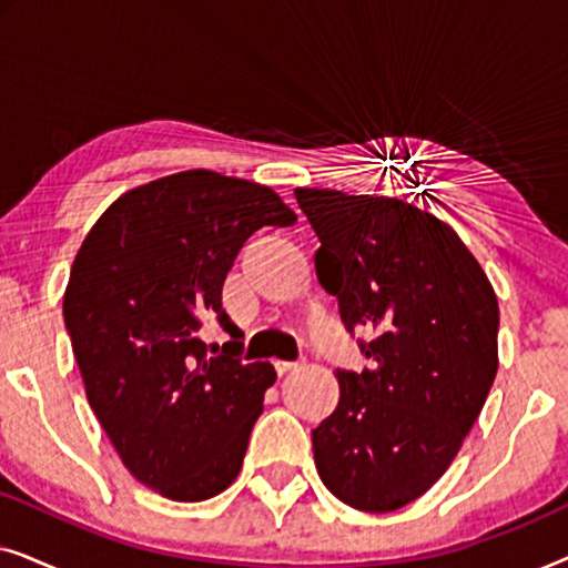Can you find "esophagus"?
I'll list each match as a JSON object with an SVG mask.
<instances>
[{
	"instance_id": "34e87169",
	"label": "esophagus",
	"mask_w": 568,
	"mask_h": 568,
	"mask_svg": "<svg viewBox=\"0 0 568 568\" xmlns=\"http://www.w3.org/2000/svg\"><path fill=\"white\" fill-rule=\"evenodd\" d=\"M274 367H276L278 375H286V372H294V369H297L300 364H297V362H276Z\"/></svg>"
}]
</instances>
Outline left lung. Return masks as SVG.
<instances>
[{"instance_id": "1", "label": "left lung", "mask_w": 568, "mask_h": 568, "mask_svg": "<svg viewBox=\"0 0 568 568\" xmlns=\"http://www.w3.org/2000/svg\"><path fill=\"white\" fill-rule=\"evenodd\" d=\"M313 224L317 282L338 300L369 369H336V410L313 429L325 488L362 511H395L437 484L486 395L499 302L484 268L429 212L387 196L294 189Z\"/></svg>"}]
</instances>
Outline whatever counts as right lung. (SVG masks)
<instances>
[{
	"label": "right lung",
	"instance_id": "1",
	"mask_svg": "<svg viewBox=\"0 0 568 568\" xmlns=\"http://www.w3.org/2000/svg\"><path fill=\"white\" fill-rule=\"evenodd\" d=\"M294 222L266 185L185 170L123 193L77 253L64 323L90 408L131 476L168 499H212L240 473L276 372L237 359L222 284L255 230ZM204 316L233 336L216 357L197 338Z\"/></svg>",
	"mask_w": 568,
	"mask_h": 568
}]
</instances>
